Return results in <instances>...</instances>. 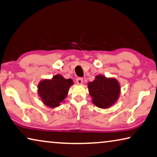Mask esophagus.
<instances>
[{"mask_svg": "<svg viewBox=\"0 0 157 157\" xmlns=\"http://www.w3.org/2000/svg\"><path fill=\"white\" fill-rule=\"evenodd\" d=\"M76 82L78 85H82L83 83V79L82 78H78L76 79Z\"/></svg>", "mask_w": 157, "mask_h": 157, "instance_id": "34e87169", "label": "esophagus"}]
</instances>
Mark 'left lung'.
<instances>
[{
	"label": "left lung",
	"mask_w": 157,
	"mask_h": 157,
	"mask_svg": "<svg viewBox=\"0 0 157 157\" xmlns=\"http://www.w3.org/2000/svg\"><path fill=\"white\" fill-rule=\"evenodd\" d=\"M88 88L94 104L101 109H107L114 104L121 91L116 79L103 75L96 76L94 80L88 83Z\"/></svg>",
	"instance_id": "8db88e82"
}]
</instances>
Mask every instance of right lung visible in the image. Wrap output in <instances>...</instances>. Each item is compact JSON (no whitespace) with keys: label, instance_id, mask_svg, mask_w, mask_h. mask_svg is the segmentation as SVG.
I'll return each instance as SVG.
<instances>
[{"label":"right lung","instance_id":"1","mask_svg":"<svg viewBox=\"0 0 157 157\" xmlns=\"http://www.w3.org/2000/svg\"><path fill=\"white\" fill-rule=\"evenodd\" d=\"M73 82L71 79H66L60 75L51 79H44L38 86V92L43 103L47 106L55 108L60 106Z\"/></svg>","mask_w":157,"mask_h":157}]
</instances>
